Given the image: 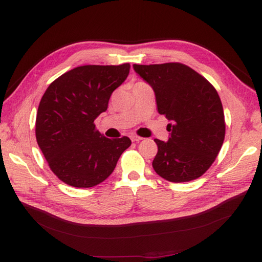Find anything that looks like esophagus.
<instances>
[{
	"instance_id": "esophagus-1",
	"label": "esophagus",
	"mask_w": 262,
	"mask_h": 262,
	"mask_svg": "<svg viewBox=\"0 0 262 262\" xmlns=\"http://www.w3.org/2000/svg\"><path fill=\"white\" fill-rule=\"evenodd\" d=\"M130 140H132L133 142H140V141L143 140V137L137 136V135H132V136H130Z\"/></svg>"
}]
</instances>
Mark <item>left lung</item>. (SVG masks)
I'll return each mask as SVG.
<instances>
[{"instance_id":"8db88e82","label":"left lung","mask_w":262,"mask_h":262,"mask_svg":"<svg viewBox=\"0 0 262 262\" xmlns=\"http://www.w3.org/2000/svg\"><path fill=\"white\" fill-rule=\"evenodd\" d=\"M152 86L158 111L171 121L168 142L155 138L153 169L170 182L197 179L214 163L225 137L223 105L216 89L181 63L134 64Z\"/></svg>"}]
</instances>
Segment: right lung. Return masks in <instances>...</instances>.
Wrapping results in <instances>:
<instances>
[{
    "label": "right lung",
    "mask_w": 262,
    "mask_h": 262,
    "mask_svg": "<svg viewBox=\"0 0 262 262\" xmlns=\"http://www.w3.org/2000/svg\"><path fill=\"white\" fill-rule=\"evenodd\" d=\"M129 69L128 63L79 66L57 77L43 93L36 118L37 143L54 174L66 185H99L130 146L127 136L107 138L94 125Z\"/></svg>",
    "instance_id": "right-lung-1"
}]
</instances>
